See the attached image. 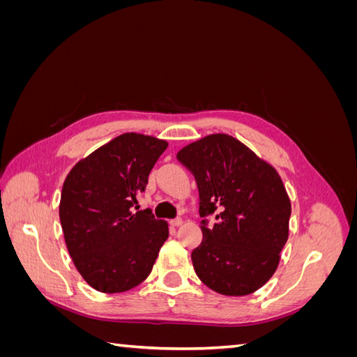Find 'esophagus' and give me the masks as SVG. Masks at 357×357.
Masks as SVG:
<instances>
[{"mask_svg": "<svg viewBox=\"0 0 357 357\" xmlns=\"http://www.w3.org/2000/svg\"><path fill=\"white\" fill-rule=\"evenodd\" d=\"M169 225H171V226H176V228H177V226H181V225H183V220H181L180 218L172 219V220L169 222Z\"/></svg>", "mask_w": 357, "mask_h": 357, "instance_id": "34e87169", "label": "esophagus"}]
</instances>
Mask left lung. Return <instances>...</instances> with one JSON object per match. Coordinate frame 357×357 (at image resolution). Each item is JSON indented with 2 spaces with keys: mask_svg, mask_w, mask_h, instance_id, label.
Masks as SVG:
<instances>
[{
  "mask_svg": "<svg viewBox=\"0 0 357 357\" xmlns=\"http://www.w3.org/2000/svg\"><path fill=\"white\" fill-rule=\"evenodd\" d=\"M177 159L199 192L202 241L192 252L197 275L222 295L253 294L275 273L289 236L291 208L278 172L225 134L186 146Z\"/></svg>",
  "mask_w": 357,
  "mask_h": 357,
  "instance_id": "obj_1",
  "label": "left lung"
}]
</instances>
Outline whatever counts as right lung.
I'll return each mask as SVG.
<instances>
[{"label": "right lung", "instance_id": "add662e5", "mask_svg": "<svg viewBox=\"0 0 357 357\" xmlns=\"http://www.w3.org/2000/svg\"><path fill=\"white\" fill-rule=\"evenodd\" d=\"M167 146L153 137L119 135L80 160L63 181V236L75 268L93 289L121 294L152 273L168 225L150 210L134 208Z\"/></svg>", "mask_w": 357, "mask_h": 357}]
</instances>
